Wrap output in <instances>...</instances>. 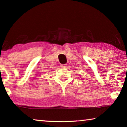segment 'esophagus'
<instances>
[{
    "label": "esophagus",
    "mask_w": 127,
    "mask_h": 127,
    "mask_svg": "<svg viewBox=\"0 0 127 127\" xmlns=\"http://www.w3.org/2000/svg\"><path fill=\"white\" fill-rule=\"evenodd\" d=\"M61 68H66V64H61Z\"/></svg>",
    "instance_id": "obj_1"
}]
</instances>
